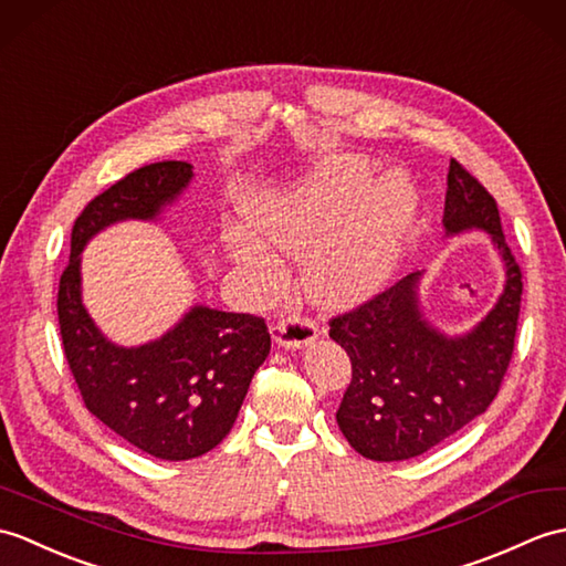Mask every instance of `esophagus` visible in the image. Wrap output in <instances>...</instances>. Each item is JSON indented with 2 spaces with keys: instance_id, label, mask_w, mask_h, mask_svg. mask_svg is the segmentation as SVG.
Returning <instances> with one entry per match:
<instances>
[{
  "instance_id": "esophagus-1",
  "label": "esophagus",
  "mask_w": 566,
  "mask_h": 566,
  "mask_svg": "<svg viewBox=\"0 0 566 566\" xmlns=\"http://www.w3.org/2000/svg\"><path fill=\"white\" fill-rule=\"evenodd\" d=\"M318 337V327L311 318H304V315H282V318L272 325V339L282 347H306L311 343H315Z\"/></svg>"
}]
</instances>
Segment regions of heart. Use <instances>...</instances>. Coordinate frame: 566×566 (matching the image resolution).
Here are the masks:
<instances>
[{"instance_id": "b5f03b06", "label": "heart", "mask_w": 566, "mask_h": 566, "mask_svg": "<svg viewBox=\"0 0 566 566\" xmlns=\"http://www.w3.org/2000/svg\"><path fill=\"white\" fill-rule=\"evenodd\" d=\"M369 186V168L339 161L253 212V227L265 241L289 253L313 248L304 260V286L323 306L357 304L378 292L396 268L415 192L410 182L390 176L357 206ZM231 253L265 286L280 282V260L251 235H233Z\"/></svg>"}]
</instances>
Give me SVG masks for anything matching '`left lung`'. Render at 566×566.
<instances>
[{"mask_svg":"<svg viewBox=\"0 0 566 566\" xmlns=\"http://www.w3.org/2000/svg\"><path fill=\"white\" fill-rule=\"evenodd\" d=\"M443 227L449 235L488 231L506 268L502 296L470 333L449 337L427 323L417 296L422 272L331 318V337L352 361L337 424L352 449L371 461L422 455L470 424L496 398L514 354L523 274L494 197L455 159Z\"/></svg>","mask_w":566,"mask_h":566,"instance_id":"8db88e82","label":"left lung"}]
</instances>
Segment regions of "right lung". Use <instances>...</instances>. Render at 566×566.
I'll use <instances>...</instances> for the list:
<instances>
[{
  "instance_id": "add662e5",
  "label": "right lung",
  "mask_w": 566,
  "mask_h": 566,
  "mask_svg": "<svg viewBox=\"0 0 566 566\" xmlns=\"http://www.w3.org/2000/svg\"><path fill=\"white\" fill-rule=\"evenodd\" d=\"M190 180L188 161H159L94 197L74 221L57 292L64 357L86 410L161 461H190L231 431L253 374L270 354L265 318L192 306L154 343L117 347L82 304V251L115 221L156 219Z\"/></svg>"
}]
</instances>
